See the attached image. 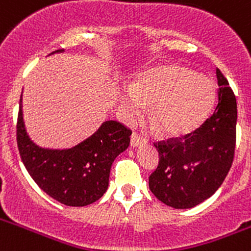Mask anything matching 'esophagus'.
<instances>
[{
    "mask_svg": "<svg viewBox=\"0 0 251 251\" xmlns=\"http://www.w3.org/2000/svg\"><path fill=\"white\" fill-rule=\"evenodd\" d=\"M142 143H145V140H143L142 137H141L138 133L133 132L132 135H131V140H130V145L132 146V147H138V146H141Z\"/></svg>",
    "mask_w": 251,
    "mask_h": 251,
    "instance_id": "1",
    "label": "esophagus"
}]
</instances>
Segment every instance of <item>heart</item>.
<instances>
[{"instance_id":"heart-1","label":"heart","mask_w":251,"mask_h":251,"mask_svg":"<svg viewBox=\"0 0 251 251\" xmlns=\"http://www.w3.org/2000/svg\"><path fill=\"white\" fill-rule=\"evenodd\" d=\"M212 88L205 77L180 66L148 74L123 94L120 104L131 119L150 108V123L157 132L177 136L195 127L210 106Z\"/></svg>"}]
</instances>
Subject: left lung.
<instances>
[{"label":"left lung","instance_id":"8db88e82","mask_svg":"<svg viewBox=\"0 0 251 251\" xmlns=\"http://www.w3.org/2000/svg\"><path fill=\"white\" fill-rule=\"evenodd\" d=\"M217 76V106L205 123L184 137L154 143L159 164L150 176L153 195L174 208H191L213 195L232 167L237 100L227 78Z\"/></svg>","mask_w":251,"mask_h":251}]
</instances>
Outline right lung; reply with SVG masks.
<instances>
[{"label":"right lung","mask_w":251,"mask_h":251,"mask_svg":"<svg viewBox=\"0 0 251 251\" xmlns=\"http://www.w3.org/2000/svg\"><path fill=\"white\" fill-rule=\"evenodd\" d=\"M22 106L21 96L17 143L23 164L38 186L66 206L82 207L99 200L108 189L114 159L130 145L131 131L118 121L109 120L75 147L43 148L29 137Z\"/></svg>","instance_id":"obj_1"}]
</instances>
